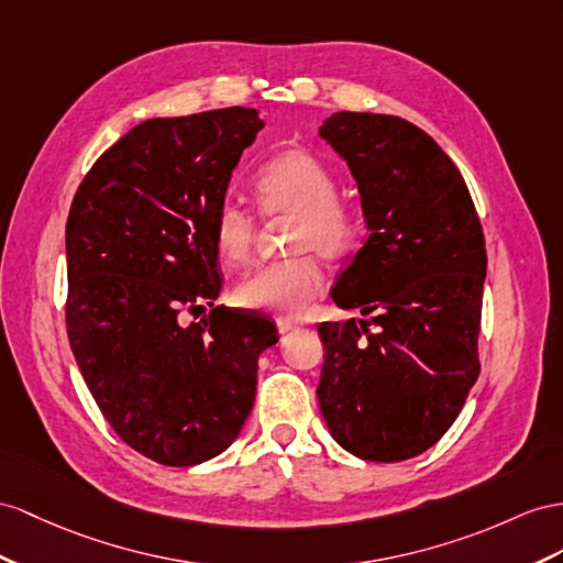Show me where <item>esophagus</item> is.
I'll return each mask as SVG.
<instances>
[{"label":"esophagus","instance_id":"esophagus-1","mask_svg":"<svg viewBox=\"0 0 563 563\" xmlns=\"http://www.w3.org/2000/svg\"><path fill=\"white\" fill-rule=\"evenodd\" d=\"M276 325H278V333H280V335L290 333V330H297V328H299V325H297L295 321H290V319H278Z\"/></svg>","mask_w":563,"mask_h":563}]
</instances>
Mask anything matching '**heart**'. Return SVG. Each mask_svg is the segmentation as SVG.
<instances>
[{"mask_svg": "<svg viewBox=\"0 0 563 563\" xmlns=\"http://www.w3.org/2000/svg\"><path fill=\"white\" fill-rule=\"evenodd\" d=\"M258 211L268 219L295 216L290 252L301 254L280 264L262 266L235 287V301L244 309L266 311L280 319L301 316L323 292L325 276L307 252L340 258L352 250L356 225L338 195L340 187L323 162L313 154L290 150L266 162L254 176ZM256 216L225 197L213 213V247L225 268L244 266L252 258Z\"/></svg>", "mask_w": 563, "mask_h": 563, "instance_id": "b5f03b06", "label": "heart"}]
</instances>
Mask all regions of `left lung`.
Segmentation results:
<instances>
[{
    "instance_id": "left-lung-1",
    "label": "left lung",
    "mask_w": 563,
    "mask_h": 563,
    "mask_svg": "<svg viewBox=\"0 0 563 563\" xmlns=\"http://www.w3.org/2000/svg\"><path fill=\"white\" fill-rule=\"evenodd\" d=\"M319 135L350 166L368 230L330 297L371 321L319 325L316 395L342 450L405 461L450 430L478 380L483 228L459 168L413 123L340 111Z\"/></svg>"
}]
</instances>
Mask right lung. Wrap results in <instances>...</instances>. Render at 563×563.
Masks as SVG:
<instances>
[{
    "label": "right lung",
    "mask_w": 563,
    "mask_h": 563,
    "mask_svg": "<svg viewBox=\"0 0 563 563\" xmlns=\"http://www.w3.org/2000/svg\"><path fill=\"white\" fill-rule=\"evenodd\" d=\"M264 128L230 107L150 119L97 158L66 221V325L99 411L135 452L197 466L225 452L256 397L258 354L278 330L214 307L213 213Z\"/></svg>",
    "instance_id": "right-lung-1"
}]
</instances>
